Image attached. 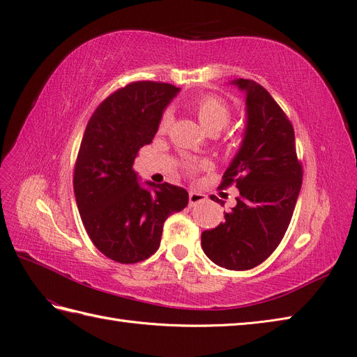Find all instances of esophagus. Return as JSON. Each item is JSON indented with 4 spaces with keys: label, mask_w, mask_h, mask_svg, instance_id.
Here are the masks:
<instances>
[{
    "label": "esophagus",
    "mask_w": 357,
    "mask_h": 357,
    "mask_svg": "<svg viewBox=\"0 0 357 357\" xmlns=\"http://www.w3.org/2000/svg\"><path fill=\"white\" fill-rule=\"evenodd\" d=\"M188 197H190V204H191V206L199 204V203H202V202L206 200V195H204L203 192H200V191H190Z\"/></svg>",
    "instance_id": "obj_1"
}]
</instances>
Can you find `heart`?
<instances>
[{
	"label": "heart",
	"mask_w": 357,
	"mask_h": 357,
	"mask_svg": "<svg viewBox=\"0 0 357 357\" xmlns=\"http://www.w3.org/2000/svg\"><path fill=\"white\" fill-rule=\"evenodd\" d=\"M192 107L203 128L211 133H216L222 130L224 128H227L229 120L233 117L231 108H229L221 98L213 96V95L200 96L194 102ZM170 121H172V114L166 111L163 116L160 117L157 132L160 135L166 133L170 126ZM204 166L206 163H187V170L190 174H194V172L203 169Z\"/></svg>",
	"instance_id": "1"
}]
</instances>
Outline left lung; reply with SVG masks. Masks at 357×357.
Returning a JSON list of instances; mask_svg holds the SVG:
<instances>
[{
    "label": "left lung",
    "instance_id": "8db88e82",
    "mask_svg": "<svg viewBox=\"0 0 357 357\" xmlns=\"http://www.w3.org/2000/svg\"><path fill=\"white\" fill-rule=\"evenodd\" d=\"M246 91L248 128L221 190L238 188L237 204L225 222L202 234L204 254L216 266L245 271L266 261L291 224L303 183L291 120L268 91L254 79L236 82ZM211 199L224 203L215 195Z\"/></svg>",
    "mask_w": 357,
    "mask_h": 357
}]
</instances>
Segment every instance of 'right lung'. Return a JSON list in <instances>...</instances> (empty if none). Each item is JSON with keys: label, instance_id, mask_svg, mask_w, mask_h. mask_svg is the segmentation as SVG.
<instances>
[{"label": "right lung", "instance_id": "1", "mask_svg": "<svg viewBox=\"0 0 357 357\" xmlns=\"http://www.w3.org/2000/svg\"><path fill=\"white\" fill-rule=\"evenodd\" d=\"M179 89L133 82L103 99L91 114L74 166V192L86 231L103 255L136 264L155 254L167 218L188 204V192L172 183L148 191L132 169L153 141L160 117Z\"/></svg>", "mask_w": 357, "mask_h": 357}]
</instances>
